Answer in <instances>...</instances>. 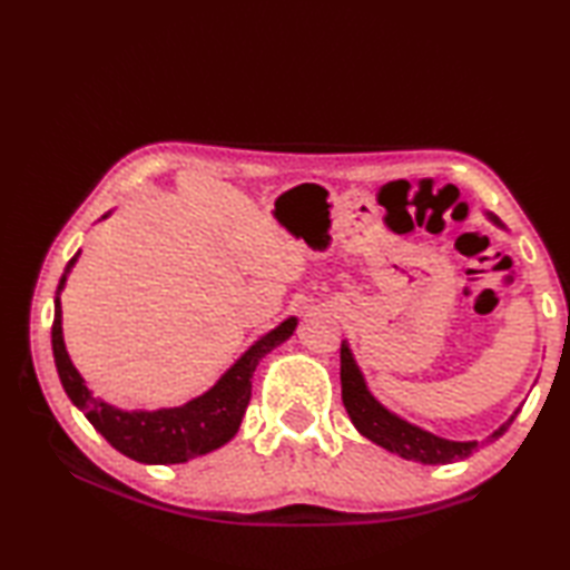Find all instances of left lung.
<instances>
[{"label": "left lung", "instance_id": "obj_1", "mask_svg": "<svg viewBox=\"0 0 570 570\" xmlns=\"http://www.w3.org/2000/svg\"><path fill=\"white\" fill-rule=\"evenodd\" d=\"M485 216L490 224H495L498 228H505L503 220H500L495 214H485ZM342 402L360 435L372 440L374 445H380L387 452H394V455L412 462H422V465H450V462L470 458L478 448L490 445V442H495L500 435H503L520 412L518 407L503 424H500L493 435H488L482 442L478 440L460 442V440L440 438L435 432L422 430L417 424L400 417L397 412L387 410L377 397H374L370 387H366L364 374L360 370V364H356L352 346L346 340L342 342Z\"/></svg>", "mask_w": 570, "mask_h": 570}]
</instances>
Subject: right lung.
Returning a JSON list of instances; mask_svg holds the SVG:
<instances>
[{
    "label": "right lung",
    "instance_id": "right-lung-1",
    "mask_svg": "<svg viewBox=\"0 0 570 570\" xmlns=\"http://www.w3.org/2000/svg\"><path fill=\"white\" fill-rule=\"evenodd\" d=\"M112 210L102 216L108 218ZM80 258V250L65 266V274L57 284L55 294V322H52V354L55 366L67 397L80 410L85 417L110 445L122 452L125 458L146 465H180L193 458L208 455L224 448L240 428L248 400H250V377H254L258 362L284 344L294 334L298 320L288 316L282 324L254 342L238 360L220 374V380L208 392L188 400L180 407L160 410H120L115 404L95 397L88 382L67 354L62 336V302L67 276Z\"/></svg>",
    "mask_w": 570,
    "mask_h": 570
}]
</instances>
